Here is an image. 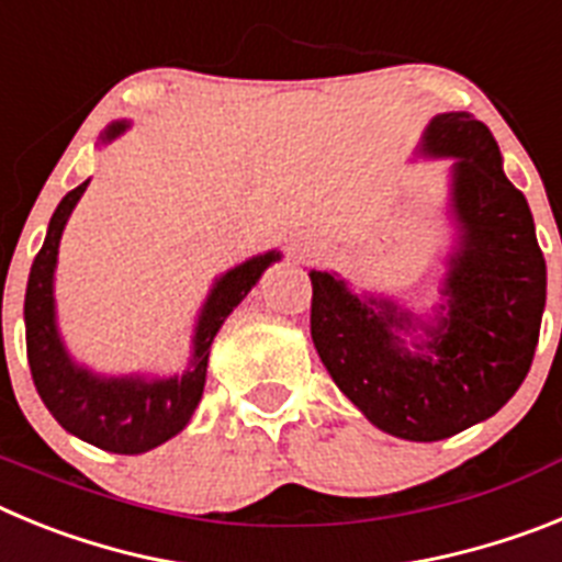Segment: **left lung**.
Masks as SVG:
<instances>
[{
	"label": "left lung",
	"mask_w": 562,
	"mask_h": 562,
	"mask_svg": "<svg viewBox=\"0 0 562 562\" xmlns=\"http://www.w3.org/2000/svg\"><path fill=\"white\" fill-rule=\"evenodd\" d=\"M425 151L456 157L461 247L445 281L448 317L425 355L402 349L411 326L389 301H360L329 272H310L312 340L337 389L385 434L439 441L498 414L532 366L546 306V258L526 196L501 171L493 132L473 114H439Z\"/></svg>",
	"instance_id": "1"
}]
</instances>
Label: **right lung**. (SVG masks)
Masks as SVG:
<instances>
[{"mask_svg": "<svg viewBox=\"0 0 562 562\" xmlns=\"http://www.w3.org/2000/svg\"><path fill=\"white\" fill-rule=\"evenodd\" d=\"M126 128V123H112L106 137ZM89 180L67 193L49 220L47 238L36 261L30 267L27 292H24V335H27V362L33 385L56 416L64 430L78 439L109 450V453L137 456L157 448L180 434L200 405L205 389L207 355L211 342L231 315L233 306L252 290L261 272L278 258V252L258 256L220 278L207 297L205 312L193 337L191 369L171 380H98L83 369H76L64 351L53 317V270H56L58 241L69 213L87 191Z\"/></svg>", "mask_w": 562, "mask_h": 562, "instance_id": "obj_1", "label": "right lung"}]
</instances>
